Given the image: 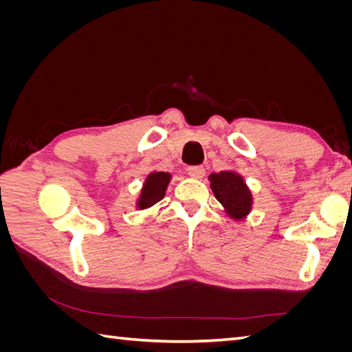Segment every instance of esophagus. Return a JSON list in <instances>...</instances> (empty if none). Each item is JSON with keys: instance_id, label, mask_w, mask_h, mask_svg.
Listing matches in <instances>:
<instances>
[{"instance_id": "34e87169", "label": "esophagus", "mask_w": 352, "mask_h": 352, "mask_svg": "<svg viewBox=\"0 0 352 352\" xmlns=\"http://www.w3.org/2000/svg\"><path fill=\"white\" fill-rule=\"evenodd\" d=\"M188 175L192 176V177H197V179H201L202 176L206 175V168H204V166H201V164L189 166L188 167Z\"/></svg>"}]
</instances>
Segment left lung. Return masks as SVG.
I'll use <instances>...</instances> for the list:
<instances>
[{"label": "left lung", "mask_w": 352, "mask_h": 352, "mask_svg": "<svg viewBox=\"0 0 352 352\" xmlns=\"http://www.w3.org/2000/svg\"><path fill=\"white\" fill-rule=\"evenodd\" d=\"M211 189L217 201L228 208L232 217L241 219L251 208V194L243 179L233 172H220L210 176Z\"/></svg>", "instance_id": "8db88e82"}]
</instances>
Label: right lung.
<instances>
[{
    "instance_id": "add662e5",
    "label": "right lung",
    "mask_w": 352,
    "mask_h": 352,
    "mask_svg": "<svg viewBox=\"0 0 352 352\" xmlns=\"http://www.w3.org/2000/svg\"><path fill=\"white\" fill-rule=\"evenodd\" d=\"M168 180H170V175L164 172H158L148 176L145 186L142 189L141 199H140V208H148L154 206L155 202L162 201L164 198Z\"/></svg>"
}]
</instances>
